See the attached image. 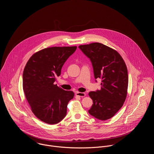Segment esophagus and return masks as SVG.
Masks as SVG:
<instances>
[{"label":"esophagus","mask_w":154,"mask_h":154,"mask_svg":"<svg viewBox=\"0 0 154 154\" xmlns=\"http://www.w3.org/2000/svg\"><path fill=\"white\" fill-rule=\"evenodd\" d=\"M75 95L76 96L80 97H84L85 96V92H76Z\"/></svg>","instance_id":"obj_1"}]
</instances>
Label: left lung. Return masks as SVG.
<instances>
[{
    "label": "left lung",
    "instance_id": "8db88e82",
    "mask_svg": "<svg viewBox=\"0 0 154 154\" xmlns=\"http://www.w3.org/2000/svg\"><path fill=\"white\" fill-rule=\"evenodd\" d=\"M78 47L92 63L95 82L100 78L102 82L100 90L89 92L93 104L88 112L98 120H108L121 109L126 100V65L117 51L104 44L94 43Z\"/></svg>",
    "mask_w": 154,
    "mask_h": 154
}]
</instances>
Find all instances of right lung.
I'll use <instances>...</instances> for the list:
<instances>
[{
  "instance_id": "obj_1",
  "label": "right lung",
  "mask_w": 154,
  "mask_h": 154,
  "mask_svg": "<svg viewBox=\"0 0 154 154\" xmlns=\"http://www.w3.org/2000/svg\"><path fill=\"white\" fill-rule=\"evenodd\" d=\"M76 47H53L34 54L24 68L23 89L31 110L42 122L54 125L67 114V106L74 97L73 91H65L54 84L56 77Z\"/></svg>"
}]
</instances>
